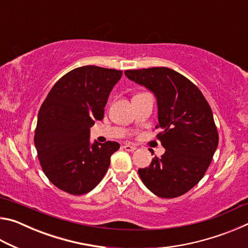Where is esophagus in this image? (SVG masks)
Wrapping results in <instances>:
<instances>
[{
  "instance_id": "1",
  "label": "esophagus",
  "mask_w": 248,
  "mask_h": 248,
  "mask_svg": "<svg viewBox=\"0 0 248 248\" xmlns=\"http://www.w3.org/2000/svg\"><path fill=\"white\" fill-rule=\"evenodd\" d=\"M124 149L125 151H128V152H133V151H136L137 148L134 145H131V144H124Z\"/></svg>"
}]
</instances>
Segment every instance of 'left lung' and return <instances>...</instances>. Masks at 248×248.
Wrapping results in <instances>:
<instances>
[{"mask_svg":"<svg viewBox=\"0 0 248 248\" xmlns=\"http://www.w3.org/2000/svg\"><path fill=\"white\" fill-rule=\"evenodd\" d=\"M125 77L152 92L157 102L161 157L138 173L149 190L176 198L204 176L219 143L212 110L194 83L169 68L124 71Z\"/></svg>","mask_w":248,"mask_h":248,"instance_id":"8db88e82","label":"left lung"}]
</instances>
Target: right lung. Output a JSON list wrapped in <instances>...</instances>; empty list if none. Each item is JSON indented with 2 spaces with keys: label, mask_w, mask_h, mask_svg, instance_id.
I'll return each instance as SVG.
<instances>
[{
  "label": "right lung",
  "mask_w": 248,
  "mask_h": 248,
  "mask_svg": "<svg viewBox=\"0 0 248 248\" xmlns=\"http://www.w3.org/2000/svg\"><path fill=\"white\" fill-rule=\"evenodd\" d=\"M123 71L77 68L54 84L40 107L35 146L45 175L59 189L87 194L97 186L120 148L115 141H90V128L104 118L108 96Z\"/></svg>",
  "instance_id": "obj_1"
}]
</instances>
